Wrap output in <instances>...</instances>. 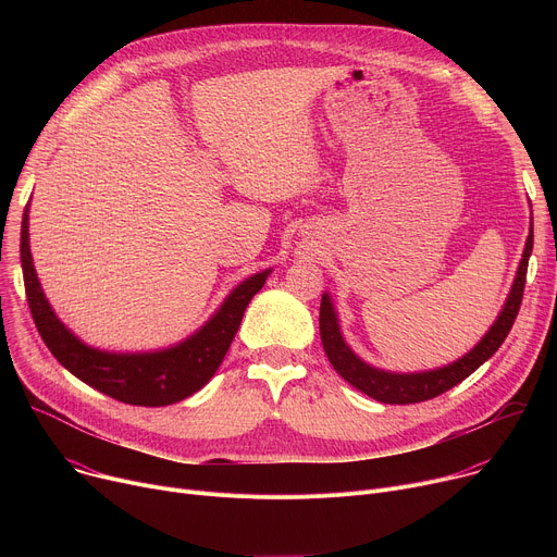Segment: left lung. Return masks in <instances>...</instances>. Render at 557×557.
<instances>
[{
	"label": "left lung",
	"instance_id": "1",
	"mask_svg": "<svg viewBox=\"0 0 557 557\" xmlns=\"http://www.w3.org/2000/svg\"><path fill=\"white\" fill-rule=\"evenodd\" d=\"M531 249H533V218H531V231L527 235V245L522 251V260H520L516 280H513V286H511L509 297L498 314V320L487 331V335L473 346V350H469L458 361L436 368V370L410 372V374L387 372V370L368 366L344 342L335 306H333L329 293H324L322 306H320V335H322V344H324L329 361L350 385H355L359 392L372 396L374 401L389 404V406H408V404H421V401L434 399V396L458 385L473 370H479L507 339V335L516 322V317H518L520 304H522Z\"/></svg>",
	"mask_w": 557,
	"mask_h": 557
}]
</instances>
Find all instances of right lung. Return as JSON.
<instances>
[{
	"mask_svg": "<svg viewBox=\"0 0 557 557\" xmlns=\"http://www.w3.org/2000/svg\"><path fill=\"white\" fill-rule=\"evenodd\" d=\"M20 253L33 320L54 359L76 379L112 399L145 408L178 404L209 383L240 329L249 301L271 273V269H267L237 284L211 320L178 346L156 352H106L76 339L50 308L33 267L28 207L22 220Z\"/></svg>",
	"mask_w": 557,
	"mask_h": 557,
	"instance_id": "right-lung-1",
	"label": "right lung"
}]
</instances>
